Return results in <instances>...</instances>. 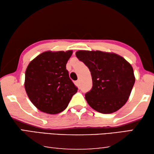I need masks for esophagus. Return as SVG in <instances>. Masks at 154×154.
Instances as JSON below:
<instances>
[{
    "instance_id": "1",
    "label": "esophagus",
    "mask_w": 154,
    "mask_h": 154,
    "mask_svg": "<svg viewBox=\"0 0 154 154\" xmlns=\"http://www.w3.org/2000/svg\"><path fill=\"white\" fill-rule=\"evenodd\" d=\"M79 83H80L79 80H77V81H76V82H75V85H77V86L79 85Z\"/></svg>"
}]
</instances>
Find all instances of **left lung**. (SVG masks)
<instances>
[{
	"instance_id": "left-lung-1",
	"label": "left lung",
	"mask_w": 154,
	"mask_h": 154,
	"mask_svg": "<svg viewBox=\"0 0 154 154\" xmlns=\"http://www.w3.org/2000/svg\"><path fill=\"white\" fill-rule=\"evenodd\" d=\"M75 54L91 72L93 87L85 94L88 104L102 114H111L121 108L135 82L131 64L113 52L79 50Z\"/></svg>"
}]
</instances>
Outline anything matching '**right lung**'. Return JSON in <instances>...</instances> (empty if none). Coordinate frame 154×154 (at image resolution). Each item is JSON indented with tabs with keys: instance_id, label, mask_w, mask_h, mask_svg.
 Listing matches in <instances>:
<instances>
[{
	"instance_id": "right-lung-1",
	"label": "right lung",
	"mask_w": 154,
	"mask_h": 154,
	"mask_svg": "<svg viewBox=\"0 0 154 154\" xmlns=\"http://www.w3.org/2000/svg\"><path fill=\"white\" fill-rule=\"evenodd\" d=\"M72 50L46 51L37 56L27 66L25 89L38 110L47 114L60 113L67 107L77 88L66 69Z\"/></svg>"
}]
</instances>
